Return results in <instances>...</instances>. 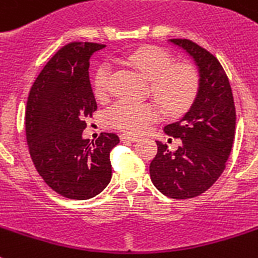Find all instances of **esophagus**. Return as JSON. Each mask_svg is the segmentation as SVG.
I'll list each match as a JSON object with an SVG mask.
<instances>
[{
    "label": "esophagus",
    "mask_w": 258,
    "mask_h": 258,
    "mask_svg": "<svg viewBox=\"0 0 258 258\" xmlns=\"http://www.w3.org/2000/svg\"><path fill=\"white\" fill-rule=\"evenodd\" d=\"M120 140H122V142H138V140H139V136L130 135V134H122V135H120Z\"/></svg>",
    "instance_id": "obj_1"
}]
</instances>
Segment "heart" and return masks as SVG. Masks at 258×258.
<instances>
[{
  "instance_id": "b5f03b06",
  "label": "heart",
  "mask_w": 258,
  "mask_h": 258,
  "mask_svg": "<svg viewBox=\"0 0 258 258\" xmlns=\"http://www.w3.org/2000/svg\"><path fill=\"white\" fill-rule=\"evenodd\" d=\"M125 64L136 69L151 84V94L162 111L178 115L189 109L199 90V75L189 64H177L169 52L157 47H143L125 56ZM111 67H99L94 76L97 98H107L111 89ZM157 109L151 103L119 101L107 110L106 118L114 127L127 133H142L157 119Z\"/></svg>"
}]
</instances>
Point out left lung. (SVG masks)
I'll return each mask as SVG.
<instances>
[{
	"label": "left lung",
	"mask_w": 258,
	"mask_h": 258,
	"mask_svg": "<svg viewBox=\"0 0 258 258\" xmlns=\"http://www.w3.org/2000/svg\"><path fill=\"white\" fill-rule=\"evenodd\" d=\"M194 60L199 73L196 101L185 115L165 125V133L181 139L172 152L157 143V155L149 165L156 189L173 199L201 196L226 168L233 139L236 111L228 77L215 56L187 39H169Z\"/></svg>",
	"instance_id": "left-lung-1"
}]
</instances>
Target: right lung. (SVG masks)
<instances>
[{"instance_id":"add662e5","label":"right lung","mask_w":258,"mask_h":258,"mask_svg":"<svg viewBox=\"0 0 258 258\" xmlns=\"http://www.w3.org/2000/svg\"><path fill=\"white\" fill-rule=\"evenodd\" d=\"M98 43H69L56 52L36 77L26 107V139L44 182L69 199L96 197L111 179L110 151L116 134L96 142L82 138L97 102L89 80V60L105 48Z\"/></svg>"}]
</instances>
